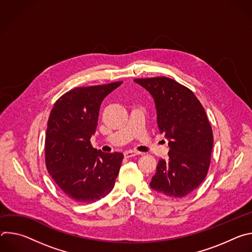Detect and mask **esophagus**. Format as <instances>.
Listing matches in <instances>:
<instances>
[{"mask_svg": "<svg viewBox=\"0 0 252 252\" xmlns=\"http://www.w3.org/2000/svg\"><path fill=\"white\" fill-rule=\"evenodd\" d=\"M138 155H139V153L134 152V151H126L124 154L126 158H132V157H135V156H138Z\"/></svg>", "mask_w": 252, "mask_h": 252, "instance_id": "obj_1", "label": "esophagus"}]
</instances>
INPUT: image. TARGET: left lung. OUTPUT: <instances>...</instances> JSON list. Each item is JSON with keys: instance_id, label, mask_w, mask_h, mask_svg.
<instances>
[{"instance_id": "left-lung-1", "label": "left lung", "mask_w": 252, "mask_h": 252, "mask_svg": "<svg viewBox=\"0 0 252 252\" xmlns=\"http://www.w3.org/2000/svg\"><path fill=\"white\" fill-rule=\"evenodd\" d=\"M153 95L160 133L168 139V158L159 159L151 188L170 197L193 191L205 178L213 147L202 104L187 87L166 77L134 79Z\"/></svg>"}]
</instances>
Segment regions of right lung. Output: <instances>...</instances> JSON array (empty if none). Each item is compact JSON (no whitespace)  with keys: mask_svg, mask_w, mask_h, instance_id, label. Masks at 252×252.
I'll return each mask as SVG.
<instances>
[{"mask_svg":"<svg viewBox=\"0 0 252 252\" xmlns=\"http://www.w3.org/2000/svg\"><path fill=\"white\" fill-rule=\"evenodd\" d=\"M123 82L75 88L54 104L45 139L46 166L59 188L74 201L94 202L115 187L124 158L122 153L94 149L99 106Z\"/></svg>","mask_w":252,"mask_h":252,"instance_id":"1","label":"right lung"}]
</instances>
